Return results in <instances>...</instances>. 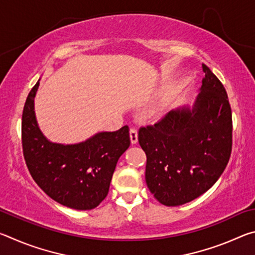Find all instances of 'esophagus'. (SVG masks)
<instances>
[{"label": "esophagus", "mask_w": 255, "mask_h": 255, "mask_svg": "<svg viewBox=\"0 0 255 255\" xmlns=\"http://www.w3.org/2000/svg\"><path fill=\"white\" fill-rule=\"evenodd\" d=\"M130 141L131 144H136L138 141V132H137V129L136 128H130Z\"/></svg>", "instance_id": "1"}]
</instances>
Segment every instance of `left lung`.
<instances>
[{
	"instance_id": "8db88e82",
	"label": "left lung",
	"mask_w": 255,
	"mask_h": 255,
	"mask_svg": "<svg viewBox=\"0 0 255 255\" xmlns=\"http://www.w3.org/2000/svg\"><path fill=\"white\" fill-rule=\"evenodd\" d=\"M192 109L172 110L156 124L140 127L146 154L145 180L162 205L192 201L209 190L232 153V109L226 90L209 67Z\"/></svg>"
}]
</instances>
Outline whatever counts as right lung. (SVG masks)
<instances>
[{
	"label": "right lung",
	"mask_w": 255,
	"mask_h": 255,
	"mask_svg": "<svg viewBox=\"0 0 255 255\" xmlns=\"http://www.w3.org/2000/svg\"><path fill=\"white\" fill-rule=\"evenodd\" d=\"M31 89L22 114V149L32 179L58 204L77 210L96 208L109 192L119 157L130 145L128 126L103 131L74 145L51 143L42 135L34 116Z\"/></svg>",
	"instance_id": "right-lung-1"
}]
</instances>
